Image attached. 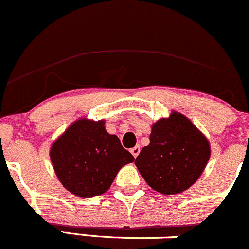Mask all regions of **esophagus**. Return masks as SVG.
Returning a JSON list of instances; mask_svg holds the SVG:
<instances>
[{
  "label": "esophagus",
  "mask_w": 249,
  "mask_h": 249,
  "mask_svg": "<svg viewBox=\"0 0 249 249\" xmlns=\"http://www.w3.org/2000/svg\"><path fill=\"white\" fill-rule=\"evenodd\" d=\"M139 151H141V149H139V146H135L131 149V154H132L133 157H137V156L139 155Z\"/></svg>",
  "instance_id": "obj_1"
}]
</instances>
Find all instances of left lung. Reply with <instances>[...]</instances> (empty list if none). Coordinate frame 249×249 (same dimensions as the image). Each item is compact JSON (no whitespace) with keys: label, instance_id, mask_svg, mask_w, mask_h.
I'll list each match as a JSON object with an SVG mask.
<instances>
[{"label":"left lung","instance_id":"8db88e82","mask_svg":"<svg viewBox=\"0 0 249 249\" xmlns=\"http://www.w3.org/2000/svg\"><path fill=\"white\" fill-rule=\"evenodd\" d=\"M209 157L207 138L187 117L173 112L152 125L150 144L141 150L135 164L152 189L173 195L197 181Z\"/></svg>","mask_w":249,"mask_h":249}]
</instances>
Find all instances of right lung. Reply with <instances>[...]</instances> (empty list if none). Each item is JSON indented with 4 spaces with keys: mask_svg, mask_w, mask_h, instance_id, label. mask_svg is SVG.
I'll use <instances>...</instances> for the list:
<instances>
[{
    "mask_svg": "<svg viewBox=\"0 0 249 249\" xmlns=\"http://www.w3.org/2000/svg\"><path fill=\"white\" fill-rule=\"evenodd\" d=\"M104 124V120H76L51 149L56 176L79 197L102 195L122 166L135 160L117 136L106 132Z\"/></svg>",
    "mask_w": 249,
    "mask_h": 249,
    "instance_id": "right-lung-1",
    "label": "right lung"
}]
</instances>
